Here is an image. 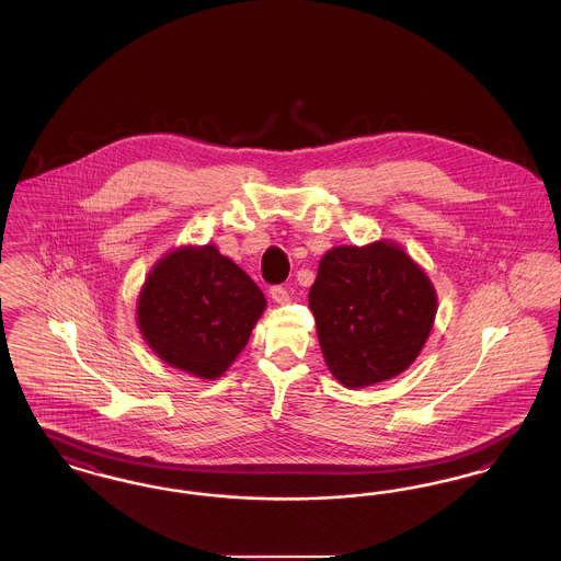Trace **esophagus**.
<instances>
[{"mask_svg":"<svg viewBox=\"0 0 561 561\" xmlns=\"http://www.w3.org/2000/svg\"><path fill=\"white\" fill-rule=\"evenodd\" d=\"M268 294H271V298H273L277 305H286V302L290 300V293H288L284 286H273V288L268 290Z\"/></svg>","mask_w":561,"mask_h":561,"instance_id":"34e87169","label":"esophagus"}]
</instances>
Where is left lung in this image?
Returning <instances> with one entry per match:
<instances>
[{"mask_svg": "<svg viewBox=\"0 0 561 561\" xmlns=\"http://www.w3.org/2000/svg\"><path fill=\"white\" fill-rule=\"evenodd\" d=\"M309 307L328 370L359 389L412 366L433 328L437 294L398 243L374 241L321 256Z\"/></svg>", "mask_w": 561, "mask_h": 561, "instance_id": "8db88e82", "label": "left lung"}]
</instances>
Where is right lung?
<instances>
[{
	"mask_svg": "<svg viewBox=\"0 0 561 561\" xmlns=\"http://www.w3.org/2000/svg\"><path fill=\"white\" fill-rule=\"evenodd\" d=\"M265 307L261 288L216 245H183L149 271L136 321L168 366L214 380L236 362Z\"/></svg>",
	"mask_w": 561,
	"mask_h": 561,
	"instance_id": "right-lung-1",
	"label": "right lung"
}]
</instances>
